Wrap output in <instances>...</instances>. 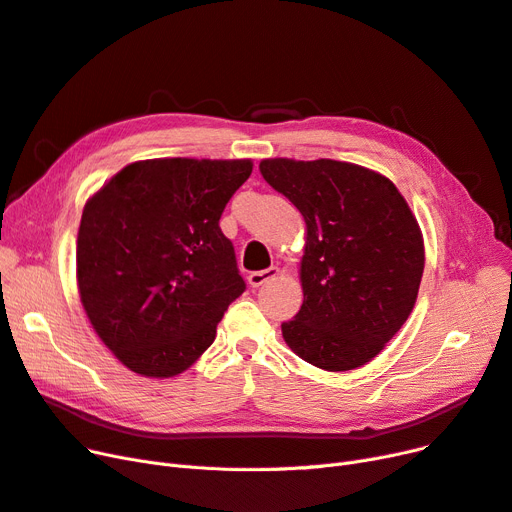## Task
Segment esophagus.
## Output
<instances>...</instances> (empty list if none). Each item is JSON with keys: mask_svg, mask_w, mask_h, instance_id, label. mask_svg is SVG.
<instances>
[{"mask_svg": "<svg viewBox=\"0 0 512 512\" xmlns=\"http://www.w3.org/2000/svg\"><path fill=\"white\" fill-rule=\"evenodd\" d=\"M277 275H279V267H271V269H264V271H254V273H250L248 281H250L252 288H260L262 283H267V281L275 279Z\"/></svg>", "mask_w": 512, "mask_h": 512, "instance_id": "1", "label": "esophagus"}]
</instances>
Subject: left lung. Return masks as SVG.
<instances>
[{"label": "left lung", "instance_id": "left-lung-1", "mask_svg": "<svg viewBox=\"0 0 512 512\" xmlns=\"http://www.w3.org/2000/svg\"><path fill=\"white\" fill-rule=\"evenodd\" d=\"M260 174L306 222L302 306L281 323L290 349L325 372L372 361L410 317L424 239L386 176L357 163L262 159Z\"/></svg>", "mask_w": 512, "mask_h": 512}]
</instances>
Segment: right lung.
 Segmentation results:
<instances>
[{
	"mask_svg": "<svg viewBox=\"0 0 512 512\" xmlns=\"http://www.w3.org/2000/svg\"><path fill=\"white\" fill-rule=\"evenodd\" d=\"M252 168V159L134 161L86 201L79 298L98 338L134 374L189 370L243 294L218 220Z\"/></svg>",
	"mask_w": 512,
	"mask_h": 512,
	"instance_id": "right-lung-1",
	"label": "right lung"
}]
</instances>
